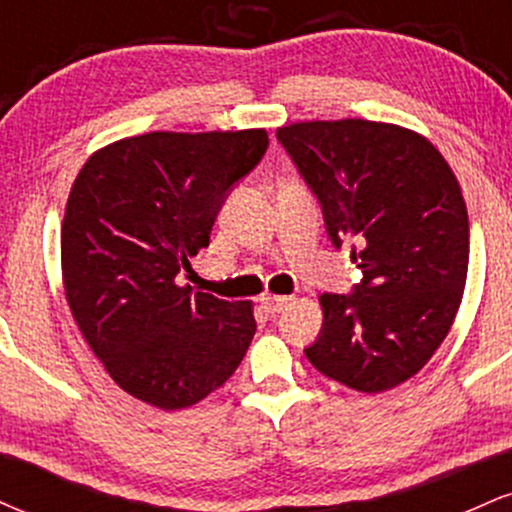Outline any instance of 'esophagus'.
<instances>
[{
  "label": "esophagus",
  "mask_w": 512,
  "mask_h": 512,
  "mask_svg": "<svg viewBox=\"0 0 512 512\" xmlns=\"http://www.w3.org/2000/svg\"><path fill=\"white\" fill-rule=\"evenodd\" d=\"M289 303H291V298H286V296H272V293L262 298V308L267 310L269 315L281 313V310H284Z\"/></svg>",
  "instance_id": "esophagus-1"
}]
</instances>
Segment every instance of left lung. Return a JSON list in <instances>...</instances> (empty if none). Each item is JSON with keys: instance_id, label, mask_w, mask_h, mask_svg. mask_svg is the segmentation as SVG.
Listing matches in <instances>:
<instances>
[{"instance_id": "left-lung-1", "label": "left lung", "mask_w": 512, "mask_h": 512, "mask_svg": "<svg viewBox=\"0 0 512 512\" xmlns=\"http://www.w3.org/2000/svg\"><path fill=\"white\" fill-rule=\"evenodd\" d=\"M322 207L334 248L356 243L363 281L322 293L305 356L327 378L375 395L414 378L448 337L469 264L460 182L421 134L370 120L276 129Z\"/></svg>"}]
</instances>
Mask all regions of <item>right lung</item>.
I'll use <instances>...</instances> for the list:
<instances>
[{"mask_svg": "<svg viewBox=\"0 0 512 512\" xmlns=\"http://www.w3.org/2000/svg\"><path fill=\"white\" fill-rule=\"evenodd\" d=\"M267 146L264 129L149 132L103 146L76 175L62 221L64 296L127 395L192 407L243 361L252 303L192 293L178 274Z\"/></svg>", "mask_w": 512, "mask_h": 512, "instance_id": "1", "label": "right lung"}]
</instances>
